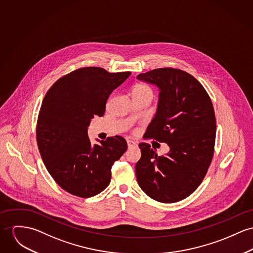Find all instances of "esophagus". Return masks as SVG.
I'll return each instance as SVG.
<instances>
[{"instance_id": "1", "label": "esophagus", "mask_w": 253, "mask_h": 253, "mask_svg": "<svg viewBox=\"0 0 253 253\" xmlns=\"http://www.w3.org/2000/svg\"><path fill=\"white\" fill-rule=\"evenodd\" d=\"M127 144H128V147L129 148H132V147H136V142L135 141H133V140H131V139H128L127 140Z\"/></svg>"}]
</instances>
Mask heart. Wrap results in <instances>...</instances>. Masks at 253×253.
Instances as JSON below:
<instances>
[{
    "label": "heart",
    "mask_w": 253,
    "mask_h": 253,
    "mask_svg": "<svg viewBox=\"0 0 253 253\" xmlns=\"http://www.w3.org/2000/svg\"><path fill=\"white\" fill-rule=\"evenodd\" d=\"M134 91L146 92V93H149V94H151V95L153 96V91H152V89H151L149 86L145 85V84H137L136 87L134 88ZM134 91H133V92H134Z\"/></svg>",
    "instance_id": "1"
}]
</instances>
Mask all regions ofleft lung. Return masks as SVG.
I'll list each match as a JSON object with an SVG mask.
<instances>
[{
    "mask_svg": "<svg viewBox=\"0 0 253 253\" xmlns=\"http://www.w3.org/2000/svg\"><path fill=\"white\" fill-rule=\"evenodd\" d=\"M136 78L160 89L157 113L144 137L169 146V153L158 156L150 144H138L137 183L156 201H180L201 184L214 156L216 126L211 98L194 76L180 69L158 68Z\"/></svg>",
    "mask_w": 253,
    "mask_h": 253,
    "instance_id": "1",
    "label": "left lung"
}]
</instances>
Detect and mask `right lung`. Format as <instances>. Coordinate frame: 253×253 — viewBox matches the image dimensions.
I'll return each instance as SVG.
<instances>
[{
	"label": "right lung",
	"mask_w": 253,
	"mask_h": 253,
	"mask_svg": "<svg viewBox=\"0 0 253 253\" xmlns=\"http://www.w3.org/2000/svg\"><path fill=\"white\" fill-rule=\"evenodd\" d=\"M130 75L83 67L58 79L47 91L37 141L48 172L67 193L86 198L109 186L112 167L127 150V142L115 136L92 144L87 127L94 116L104 115L110 94Z\"/></svg>",
	"instance_id": "1"
}]
</instances>
